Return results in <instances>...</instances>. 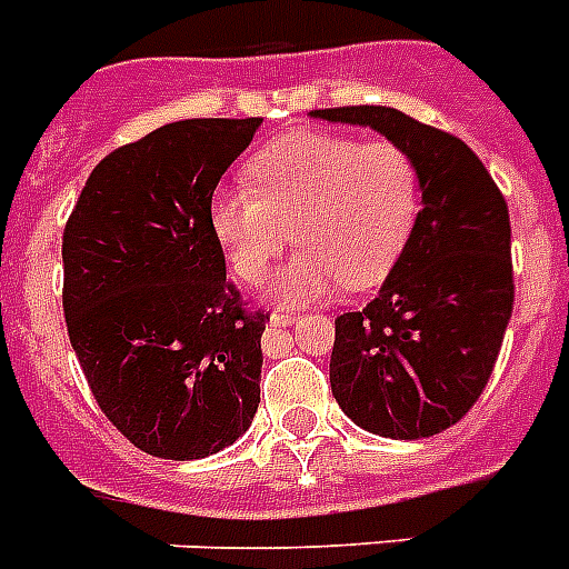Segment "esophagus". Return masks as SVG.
Returning a JSON list of instances; mask_svg holds the SVG:
<instances>
[{"instance_id": "34e87169", "label": "esophagus", "mask_w": 569, "mask_h": 569, "mask_svg": "<svg viewBox=\"0 0 569 569\" xmlns=\"http://www.w3.org/2000/svg\"><path fill=\"white\" fill-rule=\"evenodd\" d=\"M299 320L297 308H276L272 311V322H281V326H290V322Z\"/></svg>"}]
</instances>
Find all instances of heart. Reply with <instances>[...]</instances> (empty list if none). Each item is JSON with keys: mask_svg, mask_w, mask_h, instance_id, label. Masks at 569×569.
Here are the masks:
<instances>
[{"mask_svg": "<svg viewBox=\"0 0 569 569\" xmlns=\"http://www.w3.org/2000/svg\"><path fill=\"white\" fill-rule=\"evenodd\" d=\"M247 181L211 199V229L234 276L258 284L297 226L306 249L272 284L288 302L379 284L420 217V167L393 140L288 131L249 158Z\"/></svg>", "mask_w": 569, "mask_h": 569, "instance_id": "obj_1", "label": "heart"}]
</instances>
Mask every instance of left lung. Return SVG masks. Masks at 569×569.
Here are the masks:
<instances>
[{"instance_id":"obj_1","label":"left lung","mask_w":569,"mask_h":569,"mask_svg":"<svg viewBox=\"0 0 569 569\" xmlns=\"http://www.w3.org/2000/svg\"><path fill=\"white\" fill-rule=\"evenodd\" d=\"M411 152L422 208L406 252L361 311L335 320L329 379L349 420L393 440L456 426L488 385L515 311L506 197L465 140L397 108L311 111Z\"/></svg>"}]
</instances>
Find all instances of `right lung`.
<instances>
[{"instance_id":"1","label":"right lung","mask_w":569,"mask_h":569,"mask_svg":"<svg viewBox=\"0 0 569 569\" xmlns=\"http://www.w3.org/2000/svg\"><path fill=\"white\" fill-rule=\"evenodd\" d=\"M261 117L181 120L93 167L63 229V317L122 438L190 461L231 447L261 402L270 313L226 279L211 197Z\"/></svg>"}]
</instances>
